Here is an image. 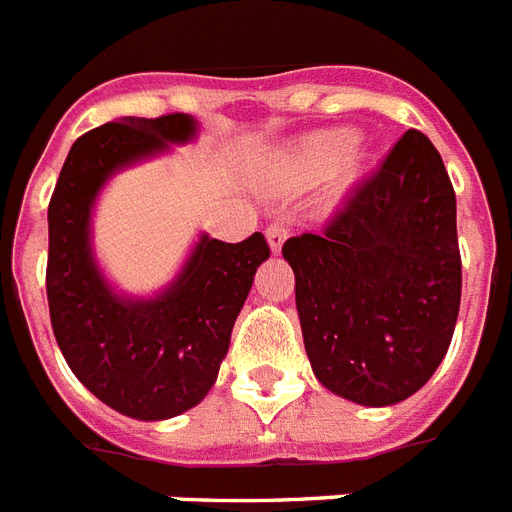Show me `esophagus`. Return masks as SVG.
<instances>
[{"mask_svg": "<svg viewBox=\"0 0 512 512\" xmlns=\"http://www.w3.org/2000/svg\"><path fill=\"white\" fill-rule=\"evenodd\" d=\"M265 236H268V244H271L273 252H279V249L284 247L287 236H289V223H287V220H273V223L268 225Z\"/></svg>", "mask_w": 512, "mask_h": 512, "instance_id": "34e87169", "label": "esophagus"}]
</instances>
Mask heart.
I'll return each mask as SVG.
<instances>
[{"label": "heart", "mask_w": 512, "mask_h": 512, "mask_svg": "<svg viewBox=\"0 0 512 512\" xmlns=\"http://www.w3.org/2000/svg\"><path fill=\"white\" fill-rule=\"evenodd\" d=\"M350 135L348 132H327V135H316L303 146L300 159L308 164L311 170H327L332 164L342 159V154L348 151Z\"/></svg>", "instance_id": "obj_1"}]
</instances>
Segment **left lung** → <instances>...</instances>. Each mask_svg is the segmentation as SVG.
Returning <instances> with one entry per match:
<instances>
[{
  "label": "left lung",
  "instance_id": "obj_1",
  "mask_svg": "<svg viewBox=\"0 0 512 512\" xmlns=\"http://www.w3.org/2000/svg\"><path fill=\"white\" fill-rule=\"evenodd\" d=\"M305 353L324 388L364 406L433 377L462 295L457 199L441 154L404 132L316 233L284 241Z\"/></svg>",
  "mask_w": 512,
  "mask_h": 512
}]
</instances>
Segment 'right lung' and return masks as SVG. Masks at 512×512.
Masks as SVG:
<instances>
[{"mask_svg": "<svg viewBox=\"0 0 512 512\" xmlns=\"http://www.w3.org/2000/svg\"><path fill=\"white\" fill-rule=\"evenodd\" d=\"M193 132L188 114L84 132L47 207V303L60 353L84 388L135 420H167L207 396L257 265L271 257L263 233L239 244L201 236L183 273L154 300L119 297L103 281L90 252V209L100 185Z\"/></svg>", "mask_w": 512, "mask_h": 512, "instance_id": "right-lung-1", "label": "right lung"}]
</instances>
